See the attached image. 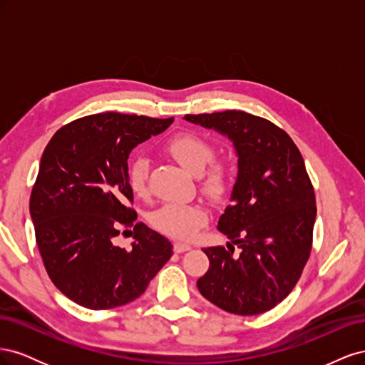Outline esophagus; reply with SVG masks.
<instances>
[{"label": "esophagus", "instance_id": "34e87169", "mask_svg": "<svg viewBox=\"0 0 365 365\" xmlns=\"http://www.w3.org/2000/svg\"><path fill=\"white\" fill-rule=\"evenodd\" d=\"M173 248H175L176 252H184V251H189L192 248V245L185 244V242H175Z\"/></svg>", "mask_w": 365, "mask_h": 365}]
</instances>
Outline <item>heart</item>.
Returning <instances> with one entry per match:
<instances>
[{
	"instance_id": "b5f03b06",
	"label": "heart",
	"mask_w": 365,
	"mask_h": 365,
	"mask_svg": "<svg viewBox=\"0 0 365 365\" xmlns=\"http://www.w3.org/2000/svg\"><path fill=\"white\" fill-rule=\"evenodd\" d=\"M164 152L190 173L200 175L202 190L212 200H224L231 190L233 170L224 161H213L215 148L207 138L195 132H181L165 141ZM149 170L146 157H135L128 168L129 189L138 197L149 193ZM207 219V208L200 202H165L150 215L152 225L175 239H192Z\"/></svg>"
}]
</instances>
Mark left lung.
I'll return each instance as SVG.
<instances>
[{
    "instance_id": "obj_1",
    "label": "left lung",
    "mask_w": 365,
    "mask_h": 365,
    "mask_svg": "<svg viewBox=\"0 0 365 365\" xmlns=\"http://www.w3.org/2000/svg\"><path fill=\"white\" fill-rule=\"evenodd\" d=\"M184 118L227 135L239 157L233 202L217 222L230 242L202 250L210 267L197 289L230 314L267 312L294 289L312 250L315 192L302 153L282 128L244 111Z\"/></svg>"
}]
</instances>
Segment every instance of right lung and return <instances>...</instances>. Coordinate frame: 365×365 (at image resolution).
Returning <instances> with one entry per match:
<instances>
[{"label": "right lung", "instance_id": "obj_1", "mask_svg": "<svg viewBox=\"0 0 365 365\" xmlns=\"http://www.w3.org/2000/svg\"><path fill=\"white\" fill-rule=\"evenodd\" d=\"M173 121L102 113L77 118L51 137L30 196L43 267L70 300L93 311L134 302L172 254L170 242L135 222L128 158ZM135 227L130 250L115 237ZM126 233V231H123Z\"/></svg>", "mask_w": 365, "mask_h": 365}]
</instances>
